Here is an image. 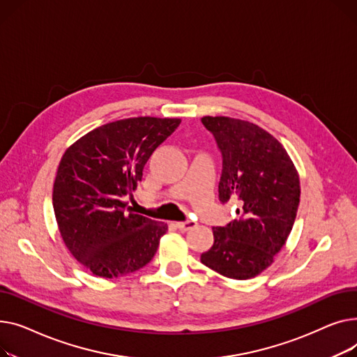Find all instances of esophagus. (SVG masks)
<instances>
[{
    "instance_id": "1",
    "label": "esophagus",
    "mask_w": 357,
    "mask_h": 357,
    "mask_svg": "<svg viewBox=\"0 0 357 357\" xmlns=\"http://www.w3.org/2000/svg\"><path fill=\"white\" fill-rule=\"evenodd\" d=\"M176 226H177L180 230H183V232H185V230H188V229L195 227V226H196V222H193V220H187V222H177V223H176Z\"/></svg>"
}]
</instances>
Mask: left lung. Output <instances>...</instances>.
<instances>
[{"instance_id":"8db88e82","label":"left lung","mask_w":357,"mask_h":357,"mask_svg":"<svg viewBox=\"0 0 357 357\" xmlns=\"http://www.w3.org/2000/svg\"><path fill=\"white\" fill-rule=\"evenodd\" d=\"M223 155L222 203L238 200L241 218L213 227V246L202 262L218 274L249 280L259 275L285 245L300 204V177L282 144L249 121L203 116Z\"/></svg>"}]
</instances>
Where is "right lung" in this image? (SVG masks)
<instances>
[{
	"label": "right lung",
	"instance_id": "add662e5",
	"mask_svg": "<svg viewBox=\"0 0 357 357\" xmlns=\"http://www.w3.org/2000/svg\"><path fill=\"white\" fill-rule=\"evenodd\" d=\"M180 122L155 116L114 121L80 137L61 155L53 184L59 232L93 275H127L155 255L169 226L127 213L123 197L135 190L145 162Z\"/></svg>",
	"mask_w": 357,
	"mask_h": 357
}]
</instances>
